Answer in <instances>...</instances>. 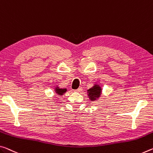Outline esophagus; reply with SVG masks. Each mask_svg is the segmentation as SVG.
Listing matches in <instances>:
<instances>
[{
    "instance_id": "esophagus-1",
    "label": "esophagus",
    "mask_w": 153,
    "mask_h": 153,
    "mask_svg": "<svg viewBox=\"0 0 153 153\" xmlns=\"http://www.w3.org/2000/svg\"><path fill=\"white\" fill-rule=\"evenodd\" d=\"M82 91V87H79V88H78L77 90H75V92H77V93H79V92H81Z\"/></svg>"
}]
</instances>
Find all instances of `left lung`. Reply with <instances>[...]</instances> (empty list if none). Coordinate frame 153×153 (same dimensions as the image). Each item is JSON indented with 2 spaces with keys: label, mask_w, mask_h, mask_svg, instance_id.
Wrapping results in <instances>:
<instances>
[{
  "label": "left lung",
  "mask_w": 153,
  "mask_h": 153,
  "mask_svg": "<svg viewBox=\"0 0 153 153\" xmlns=\"http://www.w3.org/2000/svg\"><path fill=\"white\" fill-rule=\"evenodd\" d=\"M101 91H102V88H101V87L98 84H94V86L92 88L87 90V93H88V96L90 100H98L101 95Z\"/></svg>",
  "instance_id": "8db88e82"
}]
</instances>
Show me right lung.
<instances>
[{"mask_svg": "<svg viewBox=\"0 0 153 153\" xmlns=\"http://www.w3.org/2000/svg\"><path fill=\"white\" fill-rule=\"evenodd\" d=\"M67 91V88H60L58 86H56L54 88V91H55L56 94H57L58 95H59V96L63 95V94L66 93Z\"/></svg>", "mask_w": 153, "mask_h": 153, "instance_id": "right-lung-1", "label": "right lung"}]
</instances>
